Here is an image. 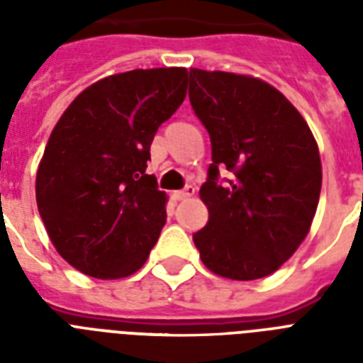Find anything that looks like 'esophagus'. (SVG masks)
Wrapping results in <instances>:
<instances>
[{
	"mask_svg": "<svg viewBox=\"0 0 363 363\" xmlns=\"http://www.w3.org/2000/svg\"><path fill=\"white\" fill-rule=\"evenodd\" d=\"M194 194H196V188L194 186H186L184 190H177V192H173V198L175 199H186V198H192Z\"/></svg>",
	"mask_w": 363,
	"mask_h": 363,
	"instance_id": "1",
	"label": "esophagus"
}]
</instances>
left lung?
Listing matches in <instances>:
<instances>
[{
	"label": "left lung",
	"mask_w": 363,
	"mask_h": 363,
	"mask_svg": "<svg viewBox=\"0 0 363 363\" xmlns=\"http://www.w3.org/2000/svg\"><path fill=\"white\" fill-rule=\"evenodd\" d=\"M190 104L211 137L199 188L209 222L194 233L207 269L233 281L277 271L307 238L320 198V154L298 109L265 81L190 69ZM233 177L218 181L220 171Z\"/></svg>",
	"instance_id": "obj_1"
}]
</instances>
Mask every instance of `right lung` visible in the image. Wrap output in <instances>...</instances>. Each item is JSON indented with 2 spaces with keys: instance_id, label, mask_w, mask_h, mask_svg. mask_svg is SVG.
Instances as JSON below:
<instances>
[{
  "instance_id": "add662e5",
  "label": "right lung",
  "mask_w": 363,
  "mask_h": 363,
  "mask_svg": "<svg viewBox=\"0 0 363 363\" xmlns=\"http://www.w3.org/2000/svg\"><path fill=\"white\" fill-rule=\"evenodd\" d=\"M186 84L184 67L105 77L54 125L37 169V209L54 248L84 275H133L158 241L167 196L145 169Z\"/></svg>"
}]
</instances>
